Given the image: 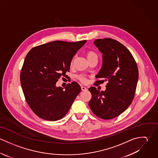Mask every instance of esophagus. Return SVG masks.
<instances>
[{"label":"esophagus","instance_id":"esophagus-1","mask_svg":"<svg viewBox=\"0 0 158 158\" xmlns=\"http://www.w3.org/2000/svg\"><path fill=\"white\" fill-rule=\"evenodd\" d=\"M81 90H83V91H85V90H87V88H85V86H81Z\"/></svg>","mask_w":158,"mask_h":158}]
</instances>
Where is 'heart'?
Instances as JSON below:
<instances>
[{
    "label": "heart",
    "instance_id": "obj_1",
    "mask_svg": "<svg viewBox=\"0 0 158 158\" xmlns=\"http://www.w3.org/2000/svg\"><path fill=\"white\" fill-rule=\"evenodd\" d=\"M86 58L88 59V60H90L92 58H97V55L95 52H94V51H92V50H88L87 52H86ZM73 63V60L71 61V64H72ZM78 79L83 83H86L87 82V79L86 78L83 76V75H79L78 76Z\"/></svg>",
    "mask_w": 158,
    "mask_h": 158
}]
</instances>
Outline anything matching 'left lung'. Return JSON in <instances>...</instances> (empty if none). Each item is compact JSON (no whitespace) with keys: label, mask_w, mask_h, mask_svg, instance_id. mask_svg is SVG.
<instances>
[{"label":"left lung","mask_w":158,"mask_h":158,"mask_svg":"<svg viewBox=\"0 0 158 158\" xmlns=\"http://www.w3.org/2000/svg\"><path fill=\"white\" fill-rule=\"evenodd\" d=\"M94 44L102 53V67L94 83L97 86L108 81L106 90L89 88L92 98L89 106L97 117L111 119L124 112L134 98L139 72L135 60L129 50L111 38L95 40Z\"/></svg>","instance_id":"8db88e82"}]
</instances>
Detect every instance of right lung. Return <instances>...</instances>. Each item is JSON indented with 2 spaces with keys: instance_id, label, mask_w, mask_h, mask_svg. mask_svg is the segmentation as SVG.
I'll return each mask as SVG.
<instances>
[{
  "instance_id": "add662e5",
  "label": "right lung",
  "mask_w": 158,
  "mask_h": 158,
  "mask_svg": "<svg viewBox=\"0 0 158 158\" xmlns=\"http://www.w3.org/2000/svg\"><path fill=\"white\" fill-rule=\"evenodd\" d=\"M86 41H55L31 48L25 56L20 80L30 108L39 117L56 121L64 117L81 91L77 82L63 88L56 83L69 72L72 60Z\"/></svg>"
}]
</instances>
